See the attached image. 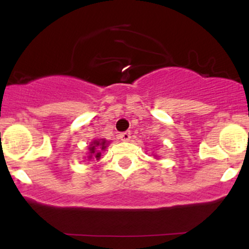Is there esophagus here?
I'll list each match as a JSON object with an SVG mask.
<instances>
[{
	"label": "esophagus",
	"mask_w": 249,
	"mask_h": 249,
	"mask_svg": "<svg viewBox=\"0 0 249 249\" xmlns=\"http://www.w3.org/2000/svg\"><path fill=\"white\" fill-rule=\"evenodd\" d=\"M119 138H120L122 142H128V141H130V138H131V134H130V131H124V132H121V134L119 135Z\"/></svg>",
	"instance_id": "34e87169"
}]
</instances>
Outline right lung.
Wrapping results in <instances>:
<instances>
[{
	"instance_id": "1",
	"label": "right lung",
	"mask_w": 249,
	"mask_h": 249,
	"mask_svg": "<svg viewBox=\"0 0 249 249\" xmlns=\"http://www.w3.org/2000/svg\"><path fill=\"white\" fill-rule=\"evenodd\" d=\"M107 142H105V139H102V141H95V142H93L90 144V146H89V153H90V155H89V159H91V158H94V159H96V160H100V158H101V151H104L105 149V147H107Z\"/></svg>"
}]
</instances>
